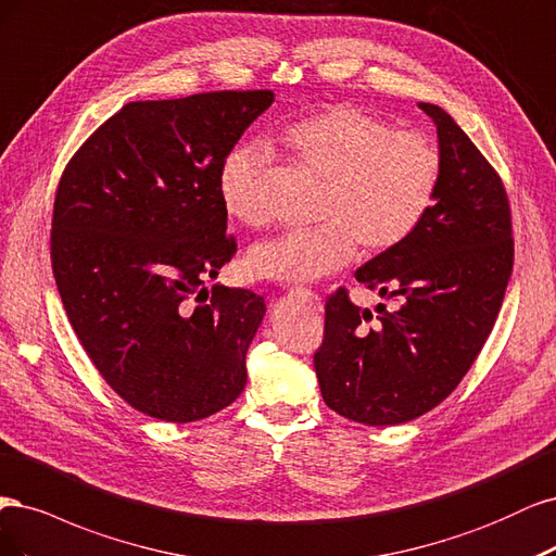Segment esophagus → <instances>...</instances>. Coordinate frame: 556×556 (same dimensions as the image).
<instances>
[{"instance_id":"1","label":"esophagus","mask_w":556,"mask_h":556,"mask_svg":"<svg viewBox=\"0 0 556 556\" xmlns=\"http://www.w3.org/2000/svg\"><path fill=\"white\" fill-rule=\"evenodd\" d=\"M291 293H298V295H302V298H307L309 302H314V307L320 309V298H318L316 293H312V291H307V289H302V286H293Z\"/></svg>"}]
</instances>
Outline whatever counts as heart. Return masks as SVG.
<instances>
[{
	"label": "heart",
	"mask_w": 556,
	"mask_h": 556,
	"mask_svg": "<svg viewBox=\"0 0 556 556\" xmlns=\"http://www.w3.org/2000/svg\"><path fill=\"white\" fill-rule=\"evenodd\" d=\"M283 138L300 164L328 182L318 207L326 222L256 244L247 256L256 277L324 279L355 256L357 242L365 252L402 244L437 203L443 161L425 134L397 131L379 115L339 103L295 122ZM265 161L261 146H240L226 154L217 177L226 212L252 228L273 219Z\"/></svg>",
	"instance_id": "1"
}]
</instances>
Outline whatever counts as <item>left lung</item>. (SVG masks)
Here are the masks:
<instances>
[{
    "label": "left lung",
    "instance_id": "obj_1",
    "mask_svg": "<svg viewBox=\"0 0 556 556\" xmlns=\"http://www.w3.org/2000/svg\"><path fill=\"white\" fill-rule=\"evenodd\" d=\"M420 109L439 134L437 203L414 236L355 273L392 309L379 304L371 316L337 289L314 353L324 402L369 427L408 422L451 395L485 346L513 273V219L498 173L443 109Z\"/></svg>",
    "mask_w": 556,
    "mask_h": 556
}]
</instances>
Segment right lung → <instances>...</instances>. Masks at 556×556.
I'll return each mask as SVG.
<instances>
[{"label": "right lung", "mask_w": 556, "mask_h": 556, "mask_svg": "<svg viewBox=\"0 0 556 556\" xmlns=\"http://www.w3.org/2000/svg\"><path fill=\"white\" fill-rule=\"evenodd\" d=\"M270 89L131 101L66 164L50 261L68 324L140 414L203 420L240 397L265 300L205 281L236 254L217 177Z\"/></svg>", "instance_id": "right-lung-1"}]
</instances>
